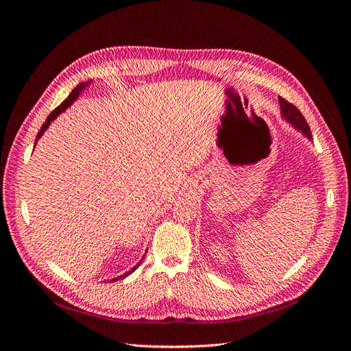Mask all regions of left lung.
Masks as SVG:
<instances>
[{"label":"left lung","mask_w":351,"mask_h":351,"mask_svg":"<svg viewBox=\"0 0 351 351\" xmlns=\"http://www.w3.org/2000/svg\"><path fill=\"white\" fill-rule=\"evenodd\" d=\"M278 102H280L282 119L289 121L297 132H300L304 137H307V139L312 141V133H311V129H309V124L306 123L302 112L297 110L293 104L287 102L282 98H278Z\"/></svg>","instance_id":"obj_1"}]
</instances>
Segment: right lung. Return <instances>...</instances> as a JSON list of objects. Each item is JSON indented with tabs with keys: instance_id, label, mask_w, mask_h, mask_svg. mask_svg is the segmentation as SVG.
I'll return each mask as SVG.
<instances>
[{
	"instance_id": "obj_1",
	"label": "right lung",
	"mask_w": 351,
	"mask_h": 351,
	"mask_svg": "<svg viewBox=\"0 0 351 351\" xmlns=\"http://www.w3.org/2000/svg\"><path fill=\"white\" fill-rule=\"evenodd\" d=\"M92 83V80H88V82H82V83H79L77 84V86L76 88H74L73 90H71V93L69 95V98L64 101V102H62L61 105H60V107H57L54 111H52L49 115H48V119H47V121L44 123V124H42V127H40V130L38 132V136H36V141H35V145H36V142L40 139V136L42 134H44L45 133V130L48 129V127L51 125V123L52 121H54L56 119H57V117L61 114V112H64L69 107H70V105L74 102V101H76L79 97H80V93L84 90V89H86L88 86H89V84ZM145 258V256H143ZM143 261V259H142ZM142 261L139 262V263H137L136 265V267H133L130 271H127V272H124L123 275H119V277H115V278H111V280H107L108 282H115V281H119V280H124L125 277H127V275H130L132 272H134L136 269H137V267H139V265L142 263Z\"/></svg>"
}]
</instances>
